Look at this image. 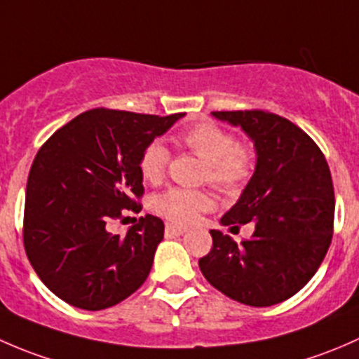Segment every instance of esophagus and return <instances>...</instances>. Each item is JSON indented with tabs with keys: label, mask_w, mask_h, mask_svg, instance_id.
<instances>
[{
	"label": "esophagus",
	"mask_w": 359,
	"mask_h": 359,
	"mask_svg": "<svg viewBox=\"0 0 359 359\" xmlns=\"http://www.w3.org/2000/svg\"><path fill=\"white\" fill-rule=\"evenodd\" d=\"M165 233L168 235H175V236H180L183 233H187V228L184 226H178V224H165Z\"/></svg>",
	"instance_id": "esophagus-1"
}]
</instances>
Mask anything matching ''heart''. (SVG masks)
<instances>
[{
  "instance_id": "obj_1",
  "label": "heart",
  "mask_w": 359,
  "mask_h": 359,
  "mask_svg": "<svg viewBox=\"0 0 359 359\" xmlns=\"http://www.w3.org/2000/svg\"><path fill=\"white\" fill-rule=\"evenodd\" d=\"M180 145L205 161L204 180L224 194L243 190L256 169V152L250 145L236 143V136L216 123L204 121L178 136ZM169 164V150L161 142H152L140 155V172L149 183H158ZM216 204L212 195L204 190L169 188L154 198L158 216L178 224H190L204 210Z\"/></svg>"
}]
</instances>
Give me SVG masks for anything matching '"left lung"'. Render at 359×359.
<instances>
[{
    "mask_svg": "<svg viewBox=\"0 0 359 359\" xmlns=\"http://www.w3.org/2000/svg\"><path fill=\"white\" fill-rule=\"evenodd\" d=\"M240 126L254 142L256 171L224 226L254 221L249 240L210 230L212 249L201 257L207 282L254 308L297 294L320 268L334 235V184L320 147L294 123L266 110L212 112Z\"/></svg>",
    "mask_w": 359,
    "mask_h": 359,
    "instance_id": "8db88e82",
    "label": "left lung"
}]
</instances>
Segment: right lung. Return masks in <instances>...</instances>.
I'll return each mask as SVG.
<instances>
[{"label": "right lung", "mask_w": 359, "mask_h": 359, "mask_svg": "<svg viewBox=\"0 0 359 359\" xmlns=\"http://www.w3.org/2000/svg\"><path fill=\"white\" fill-rule=\"evenodd\" d=\"M184 114L91 109L53 133L31 165L24 247L41 282L76 308L100 311L143 285L164 223L147 214L110 233L124 210L140 212V155Z\"/></svg>", "instance_id": "add662e5"}]
</instances>
